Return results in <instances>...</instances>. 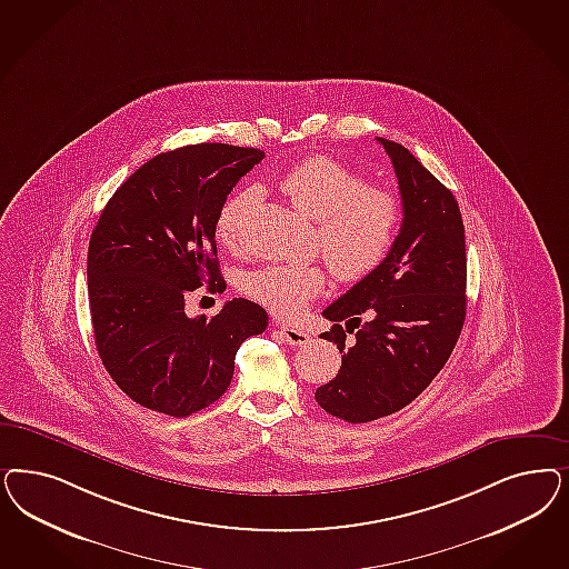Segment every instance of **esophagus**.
<instances>
[{"label": "esophagus", "mask_w": 569, "mask_h": 569, "mask_svg": "<svg viewBox=\"0 0 569 569\" xmlns=\"http://www.w3.org/2000/svg\"><path fill=\"white\" fill-rule=\"evenodd\" d=\"M278 335L289 343V346H306L310 341V332L303 329H297V327H280Z\"/></svg>", "instance_id": "1"}]
</instances>
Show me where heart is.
I'll use <instances>...</instances> for the list:
<instances>
[{
  "label": "heart",
  "instance_id": "obj_1",
  "mask_svg": "<svg viewBox=\"0 0 569 569\" xmlns=\"http://www.w3.org/2000/svg\"><path fill=\"white\" fill-rule=\"evenodd\" d=\"M280 190L301 213L316 220L318 242L339 280H360L381 266L402 216L393 192L367 183L353 167L327 154L306 157L287 169ZM251 201L253 190L242 188L221 204L216 232L226 247L239 244ZM325 280V270L312 263L268 266L244 276L242 291L278 318H295L322 291Z\"/></svg>",
  "mask_w": 569,
  "mask_h": 569
}]
</instances>
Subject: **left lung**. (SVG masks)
Returning a JSON list of instances; mask_svg holds the SVG:
<instances>
[{
    "mask_svg": "<svg viewBox=\"0 0 569 569\" xmlns=\"http://www.w3.org/2000/svg\"><path fill=\"white\" fill-rule=\"evenodd\" d=\"M383 144L400 186L403 220L381 266L322 312L341 368L316 402L348 422L402 410L429 386L459 341L467 313V256L459 202L398 142ZM357 330L348 345L340 322Z\"/></svg>",
    "mask_w": 569,
    "mask_h": 569,
    "instance_id": "8db88e82",
    "label": "left lung"
}]
</instances>
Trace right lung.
Here are the masks:
<instances>
[{
    "mask_svg": "<svg viewBox=\"0 0 569 569\" xmlns=\"http://www.w3.org/2000/svg\"><path fill=\"white\" fill-rule=\"evenodd\" d=\"M263 150L192 144L152 157L117 188L93 228L88 293L96 349L133 402L188 417L220 400L240 343L268 327L249 299L211 320L188 318L186 295L223 291L218 211Z\"/></svg>",
    "mask_w": 569,
    "mask_h": 569,
    "instance_id": "add662e5",
    "label": "right lung"
}]
</instances>
